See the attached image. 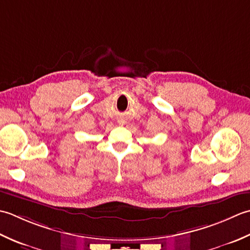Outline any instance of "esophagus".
<instances>
[{
	"label": "esophagus",
	"mask_w": 250,
	"mask_h": 250,
	"mask_svg": "<svg viewBox=\"0 0 250 250\" xmlns=\"http://www.w3.org/2000/svg\"><path fill=\"white\" fill-rule=\"evenodd\" d=\"M122 123H123V122H122Z\"/></svg>",
	"instance_id": "obj_1"
}]
</instances>
